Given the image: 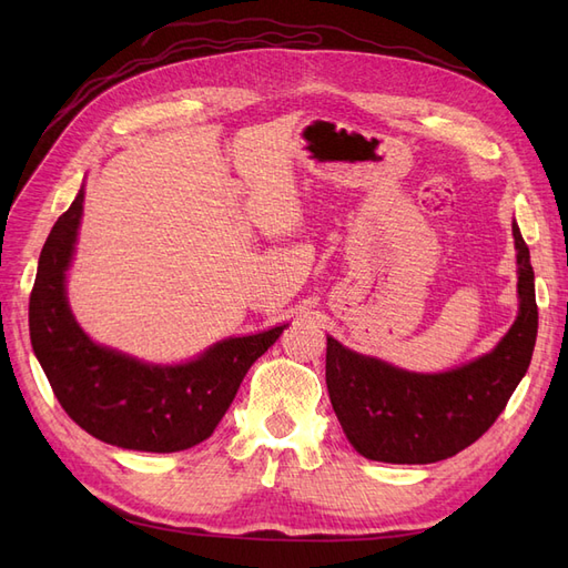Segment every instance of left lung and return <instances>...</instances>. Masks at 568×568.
Masks as SVG:
<instances>
[{
    "mask_svg": "<svg viewBox=\"0 0 568 568\" xmlns=\"http://www.w3.org/2000/svg\"><path fill=\"white\" fill-rule=\"evenodd\" d=\"M517 246L519 315L497 346L440 374L398 369L326 336V388L353 448L376 462L432 464L469 448L500 417L530 365L538 336L530 253Z\"/></svg>",
    "mask_w": 568,
    "mask_h": 568,
    "instance_id": "1",
    "label": "left lung"
}]
</instances>
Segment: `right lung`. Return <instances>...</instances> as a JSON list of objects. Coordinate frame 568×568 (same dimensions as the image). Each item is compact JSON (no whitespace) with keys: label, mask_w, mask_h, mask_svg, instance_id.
<instances>
[{"label":"right lung","mask_w":568,"mask_h":568,"mask_svg":"<svg viewBox=\"0 0 568 568\" xmlns=\"http://www.w3.org/2000/svg\"><path fill=\"white\" fill-rule=\"evenodd\" d=\"M84 189L51 227L30 294V341L65 415L94 438L128 450L178 453L209 438L251 365L286 324L215 343L192 363L149 365L99 346L65 298Z\"/></svg>","instance_id":"add662e5"}]
</instances>
